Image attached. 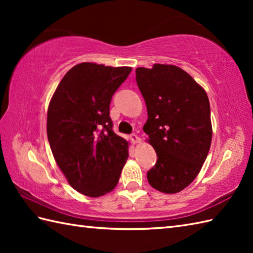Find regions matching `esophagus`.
<instances>
[{
	"instance_id": "34e87169",
	"label": "esophagus",
	"mask_w": 253,
	"mask_h": 253,
	"mask_svg": "<svg viewBox=\"0 0 253 253\" xmlns=\"http://www.w3.org/2000/svg\"><path fill=\"white\" fill-rule=\"evenodd\" d=\"M130 138H131V140H132V142H133V143H138V142H140V138H139V136H138V135H136V133H131Z\"/></svg>"
}]
</instances>
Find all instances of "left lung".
Listing matches in <instances>:
<instances>
[{
    "mask_svg": "<svg viewBox=\"0 0 253 253\" xmlns=\"http://www.w3.org/2000/svg\"><path fill=\"white\" fill-rule=\"evenodd\" d=\"M136 82L148 111L143 130L158 155L148 181L161 192H179L196 178L211 147L209 98L189 74L174 65L139 67Z\"/></svg>",
    "mask_w": 253,
    "mask_h": 253,
    "instance_id": "1",
    "label": "left lung"
}]
</instances>
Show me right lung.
<instances>
[{"label":"right lung","instance_id":"add662e5","mask_svg":"<svg viewBox=\"0 0 253 253\" xmlns=\"http://www.w3.org/2000/svg\"><path fill=\"white\" fill-rule=\"evenodd\" d=\"M130 72L125 66L78 64L51 99L46 131L53 157L69 185L84 196L114 189L128 158V142L113 131L110 104Z\"/></svg>","mask_w":253,"mask_h":253}]
</instances>
